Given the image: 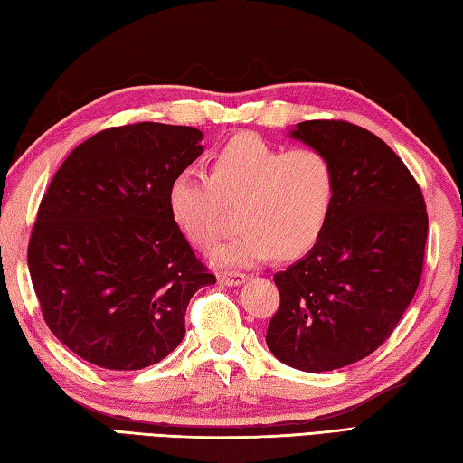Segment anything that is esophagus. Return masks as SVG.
I'll return each mask as SVG.
<instances>
[{
  "label": "esophagus",
  "instance_id": "34e87169",
  "mask_svg": "<svg viewBox=\"0 0 463 463\" xmlns=\"http://www.w3.org/2000/svg\"><path fill=\"white\" fill-rule=\"evenodd\" d=\"M245 279H247L245 273H237V271L218 273V284H222V286H241Z\"/></svg>",
  "mask_w": 463,
  "mask_h": 463
}]
</instances>
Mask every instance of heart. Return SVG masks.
<instances>
[{"instance_id": "obj_1", "label": "heart", "mask_w": 463, "mask_h": 463, "mask_svg": "<svg viewBox=\"0 0 463 463\" xmlns=\"http://www.w3.org/2000/svg\"><path fill=\"white\" fill-rule=\"evenodd\" d=\"M336 195V174L318 148L284 151L242 135L210 156L208 174L184 169L167 187L171 221L202 250H213L237 214L239 232L216 250L222 265L296 260L315 247Z\"/></svg>"}]
</instances>
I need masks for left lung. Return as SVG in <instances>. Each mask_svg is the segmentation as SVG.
Instances as JSON below:
<instances>
[{
	"mask_svg": "<svg viewBox=\"0 0 463 463\" xmlns=\"http://www.w3.org/2000/svg\"><path fill=\"white\" fill-rule=\"evenodd\" d=\"M292 137L331 159L336 195L307 257L273 276L279 308L268 347L318 373L373 354L417 292L429 231L417 179L373 132L345 120L296 124Z\"/></svg>",
	"mask_w": 463,
	"mask_h": 463,
	"instance_id": "left-lung-1",
	"label": "left lung"
}]
</instances>
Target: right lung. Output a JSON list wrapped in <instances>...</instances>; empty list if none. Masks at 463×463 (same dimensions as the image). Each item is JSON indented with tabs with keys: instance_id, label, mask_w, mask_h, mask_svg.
Segmentation results:
<instances>
[{
	"instance_id": "right-lung-1",
	"label": "right lung",
	"mask_w": 463,
	"mask_h": 463,
	"mask_svg": "<svg viewBox=\"0 0 463 463\" xmlns=\"http://www.w3.org/2000/svg\"><path fill=\"white\" fill-rule=\"evenodd\" d=\"M194 127L137 122L75 146L38 206L28 269L43 317L75 355L143 370L185 335V308L216 284L171 221L167 187L202 155Z\"/></svg>"
}]
</instances>
